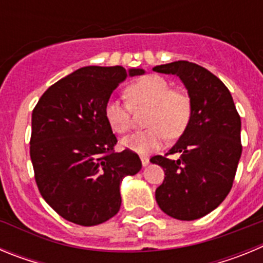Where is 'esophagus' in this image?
<instances>
[{
  "label": "esophagus",
  "mask_w": 263,
  "mask_h": 263,
  "mask_svg": "<svg viewBox=\"0 0 263 263\" xmlns=\"http://www.w3.org/2000/svg\"><path fill=\"white\" fill-rule=\"evenodd\" d=\"M141 162H142V166L146 167L148 166V163H150V159H148L147 157H141Z\"/></svg>",
  "instance_id": "obj_1"
}]
</instances>
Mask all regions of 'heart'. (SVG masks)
<instances>
[{
    "mask_svg": "<svg viewBox=\"0 0 263 263\" xmlns=\"http://www.w3.org/2000/svg\"><path fill=\"white\" fill-rule=\"evenodd\" d=\"M126 95L129 103L134 108L152 106L147 118V126L150 127L122 139V146L132 152L147 154L157 150L163 145L167 136L176 138L188 126L191 101L183 92L171 90V85L163 78L157 75L139 78L126 88ZM129 106L116 97L106 101L105 118L116 133L125 134L133 126Z\"/></svg>",
    "mask_w": 263,
    "mask_h": 263,
    "instance_id": "obj_1",
    "label": "heart"
}]
</instances>
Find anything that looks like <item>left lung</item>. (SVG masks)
<instances>
[{
	"label": "left lung",
	"mask_w": 263,
	"mask_h": 263,
	"mask_svg": "<svg viewBox=\"0 0 263 263\" xmlns=\"http://www.w3.org/2000/svg\"><path fill=\"white\" fill-rule=\"evenodd\" d=\"M153 69L179 76L191 101L188 126L167 153L180 158L150 159L166 175L155 191L159 208L191 221L216 210L231 191L242 153L241 118L229 89L204 67L179 60Z\"/></svg>",
	"instance_id": "8db88e82"
}]
</instances>
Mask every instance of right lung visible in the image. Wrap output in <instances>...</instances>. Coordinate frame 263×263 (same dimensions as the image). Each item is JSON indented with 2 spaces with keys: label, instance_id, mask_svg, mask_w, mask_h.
Here are the masks:
<instances>
[{
  "label": "right lung",
  "instance_id": "1",
  "mask_svg": "<svg viewBox=\"0 0 263 263\" xmlns=\"http://www.w3.org/2000/svg\"><path fill=\"white\" fill-rule=\"evenodd\" d=\"M142 68L89 66L60 79L42 95L31 116L35 182L48 205L73 224L92 227L120 211V184L142 163L132 150L115 153L117 138L105 104L127 76Z\"/></svg>",
  "mask_w": 263,
  "mask_h": 263
}]
</instances>
